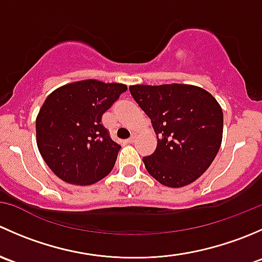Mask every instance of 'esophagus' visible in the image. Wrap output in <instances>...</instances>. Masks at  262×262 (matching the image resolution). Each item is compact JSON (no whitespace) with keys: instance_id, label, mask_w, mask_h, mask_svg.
Segmentation results:
<instances>
[{"instance_id":"esophagus-1","label":"esophagus","mask_w":262,"mask_h":262,"mask_svg":"<svg viewBox=\"0 0 262 262\" xmlns=\"http://www.w3.org/2000/svg\"><path fill=\"white\" fill-rule=\"evenodd\" d=\"M136 138H137V134H136V133H132L130 138H129L126 142H128V143H133V142L136 141Z\"/></svg>"}]
</instances>
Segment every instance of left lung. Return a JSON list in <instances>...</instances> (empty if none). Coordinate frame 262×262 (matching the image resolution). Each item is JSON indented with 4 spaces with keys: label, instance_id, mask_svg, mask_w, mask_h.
Listing matches in <instances>:
<instances>
[{
    "label": "left lung",
    "instance_id": "left-lung-1",
    "mask_svg": "<svg viewBox=\"0 0 262 262\" xmlns=\"http://www.w3.org/2000/svg\"><path fill=\"white\" fill-rule=\"evenodd\" d=\"M129 90L157 136L156 150L143 157L148 173L168 187L199 179L222 143L223 112L218 101L192 84H134Z\"/></svg>",
    "mask_w": 262,
    "mask_h": 262
}]
</instances>
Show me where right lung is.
Instances as JSON below:
<instances>
[{"label":"right lung","instance_id":"obj_1","mask_svg":"<svg viewBox=\"0 0 262 262\" xmlns=\"http://www.w3.org/2000/svg\"><path fill=\"white\" fill-rule=\"evenodd\" d=\"M128 90L97 80L58 87L36 116V144L60 180L92 185L110 173L120 149L101 124L102 114Z\"/></svg>","mask_w":262,"mask_h":262}]
</instances>
